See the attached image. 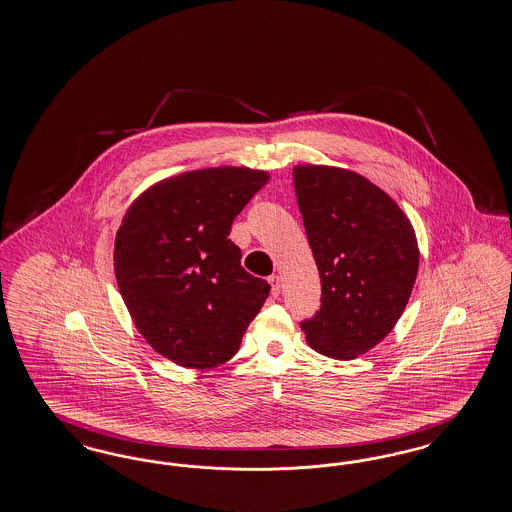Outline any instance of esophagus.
I'll list each match as a JSON object with an SVG mask.
<instances>
[{
    "mask_svg": "<svg viewBox=\"0 0 512 512\" xmlns=\"http://www.w3.org/2000/svg\"><path fill=\"white\" fill-rule=\"evenodd\" d=\"M268 284H270V293H272V297H278V295H280V289H282V284H280V276L272 274V276L268 278Z\"/></svg>",
    "mask_w": 512,
    "mask_h": 512,
    "instance_id": "34e87169",
    "label": "esophagus"
}]
</instances>
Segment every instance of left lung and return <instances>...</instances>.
I'll list each match as a JSON object with an SVG mask.
<instances>
[{
    "mask_svg": "<svg viewBox=\"0 0 512 512\" xmlns=\"http://www.w3.org/2000/svg\"><path fill=\"white\" fill-rule=\"evenodd\" d=\"M322 305L301 322L316 352L350 360L381 343L408 305L419 247L406 213L366 177L328 165L293 167Z\"/></svg>",
    "mask_w": 512,
    "mask_h": 512,
    "instance_id": "left-lung-1",
    "label": "left lung"
}]
</instances>
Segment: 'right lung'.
Masks as SVG:
<instances>
[{
	"mask_svg": "<svg viewBox=\"0 0 512 512\" xmlns=\"http://www.w3.org/2000/svg\"><path fill=\"white\" fill-rule=\"evenodd\" d=\"M268 179L249 167L188 171L144 190L123 217L114 272L125 307L146 343L183 368L228 362L268 297L228 238Z\"/></svg>",
	"mask_w": 512,
	"mask_h": 512,
	"instance_id": "1",
	"label": "right lung"
}]
</instances>
